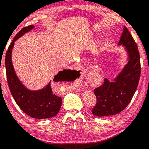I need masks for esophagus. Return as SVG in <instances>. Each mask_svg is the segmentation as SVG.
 <instances>
[{"mask_svg": "<svg viewBox=\"0 0 149 149\" xmlns=\"http://www.w3.org/2000/svg\"><path fill=\"white\" fill-rule=\"evenodd\" d=\"M74 86H75V88H77V90H80V88H78V86H79V82H78V81H75Z\"/></svg>", "mask_w": 149, "mask_h": 149, "instance_id": "obj_1", "label": "esophagus"}]
</instances>
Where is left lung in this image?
Instances as JSON below:
<instances>
[{"label": "left lung", "instance_id": "left-lung-1", "mask_svg": "<svg viewBox=\"0 0 149 149\" xmlns=\"http://www.w3.org/2000/svg\"><path fill=\"white\" fill-rule=\"evenodd\" d=\"M123 46L126 62L112 80L105 78L104 84L94 90L97 103L92 109L96 116H108L118 114L130 103L141 76V63L138 47L127 28L123 32L118 46Z\"/></svg>", "mask_w": 149, "mask_h": 149}]
</instances>
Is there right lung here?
<instances>
[{
	"mask_svg": "<svg viewBox=\"0 0 149 149\" xmlns=\"http://www.w3.org/2000/svg\"><path fill=\"white\" fill-rule=\"evenodd\" d=\"M34 28V25H29L22 29L16 35L8 47L5 57L6 77L13 98L19 108L26 114L36 119L49 118L58 114L62 102L61 97L57 96L52 92L51 88L52 81L39 90H30L26 88L18 77L12 62V52L15 42ZM66 70H63L57 73L54 77L53 81H63Z\"/></svg>",
	"mask_w": 149,
	"mask_h": 149,
	"instance_id": "right-lung-1",
	"label": "right lung"
}]
</instances>
